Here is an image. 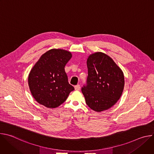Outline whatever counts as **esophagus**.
<instances>
[{
    "mask_svg": "<svg viewBox=\"0 0 154 154\" xmlns=\"http://www.w3.org/2000/svg\"><path fill=\"white\" fill-rule=\"evenodd\" d=\"M74 88H75V90H77V91H79V90H80V85H75Z\"/></svg>",
    "mask_w": 154,
    "mask_h": 154,
    "instance_id": "esophagus-1",
    "label": "esophagus"
}]
</instances>
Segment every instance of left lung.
Listing matches in <instances>:
<instances>
[{
  "mask_svg": "<svg viewBox=\"0 0 154 154\" xmlns=\"http://www.w3.org/2000/svg\"><path fill=\"white\" fill-rule=\"evenodd\" d=\"M87 68L86 82L82 88L86 103L95 112L106 110L113 106L122 95L123 72L110 57L102 52L90 55Z\"/></svg>",
  "mask_w": 154,
  "mask_h": 154,
  "instance_id": "left-lung-1",
  "label": "left lung"
}]
</instances>
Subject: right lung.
<instances>
[{
    "label": "right lung",
    "mask_w": 154,
    "mask_h": 154,
    "mask_svg": "<svg viewBox=\"0 0 154 154\" xmlns=\"http://www.w3.org/2000/svg\"><path fill=\"white\" fill-rule=\"evenodd\" d=\"M71 57L70 52L53 49L44 54L35 64L28 82L31 93L39 103L51 108L58 107L74 90L64 70Z\"/></svg>",
    "instance_id": "right-lung-1"
}]
</instances>
